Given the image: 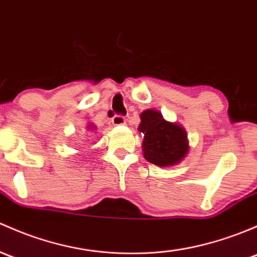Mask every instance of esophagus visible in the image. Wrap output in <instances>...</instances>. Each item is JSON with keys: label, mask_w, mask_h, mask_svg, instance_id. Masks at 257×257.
<instances>
[{"label": "esophagus", "mask_w": 257, "mask_h": 257, "mask_svg": "<svg viewBox=\"0 0 257 257\" xmlns=\"http://www.w3.org/2000/svg\"><path fill=\"white\" fill-rule=\"evenodd\" d=\"M125 118L121 117V115H114L112 118V124L113 125H124L125 124Z\"/></svg>", "instance_id": "1"}]
</instances>
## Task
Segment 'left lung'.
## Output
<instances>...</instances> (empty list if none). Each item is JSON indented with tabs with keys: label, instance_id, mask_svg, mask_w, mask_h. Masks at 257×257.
I'll list each match as a JSON object with an SVG mask.
<instances>
[{
	"label": "left lung",
	"instance_id": "left-lung-1",
	"mask_svg": "<svg viewBox=\"0 0 257 257\" xmlns=\"http://www.w3.org/2000/svg\"><path fill=\"white\" fill-rule=\"evenodd\" d=\"M138 131L144 134L142 148L145 160L159 167L180 164L190 151L185 128L176 121L166 120L154 108L140 113Z\"/></svg>",
	"mask_w": 257,
	"mask_h": 257
}]
</instances>
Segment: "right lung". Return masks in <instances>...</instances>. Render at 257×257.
<instances>
[{"mask_svg": "<svg viewBox=\"0 0 257 257\" xmlns=\"http://www.w3.org/2000/svg\"><path fill=\"white\" fill-rule=\"evenodd\" d=\"M87 128H88V129H92V131H93V129H94V125H92V124H88Z\"/></svg>", "mask_w": 257, "mask_h": 257, "instance_id": "add662e5", "label": "right lung"}]
</instances>
